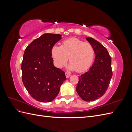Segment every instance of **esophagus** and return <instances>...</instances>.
<instances>
[{
  "mask_svg": "<svg viewBox=\"0 0 132 132\" xmlns=\"http://www.w3.org/2000/svg\"><path fill=\"white\" fill-rule=\"evenodd\" d=\"M70 75H71L70 74H69V73H65V76H66V78H69Z\"/></svg>",
  "mask_w": 132,
  "mask_h": 132,
  "instance_id": "obj_1",
  "label": "esophagus"
}]
</instances>
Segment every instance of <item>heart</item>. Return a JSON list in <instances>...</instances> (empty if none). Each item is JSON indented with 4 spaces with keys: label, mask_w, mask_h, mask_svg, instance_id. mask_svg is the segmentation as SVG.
<instances>
[{
    "label": "heart",
    "mask_w": 132,
    "mask_h": 132,
    "mask_svg": "<svg viewBox=\"0 0 132 132\" xmlns=\"http://www.w3.org/2000/svg\"><path fill=\"white\" fill-rule=\"evenodd\" d=\"M51 55L57 67L64 65L69 58V68L80 73L88 69L93 64L95 51L90 43L72 37L64 40L61 46L54 45Z\"/></svg>",
    "instance_id": "1"
}]
</instances>
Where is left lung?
I'll return each instance as SVG.
<instances>
[{"instance_id":"left-lung-1","label":"left lung","mask_w":132,"mask_h":132,"mask_svg":"<svg viewBox=\"0 0 132 132\" xmlns=\"http://www.w3.org/2000/svg\"><path fill=\"white\" fill-rule=\"evenodd\" d=\"M86 39L94 48L95 59L89 70L80 76L76 90L83 100L93 101L105 94L113 73L111 57L107 49L92 37Z\"/></svg>"}]
</instances>
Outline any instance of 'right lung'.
<instances>
[{
    "label": "right lung",
    "mask_w": 132,
    "mask_h": 132,
    "mask_svg": "<svg viewBox=\"0 0 132 132\" xmlns=\"http://www.w3.org/2000/svg\"><path fill=\"white\" fill-rule=\"evenodd\" d=\"M61 39L59 34H45L25 50L21 64L22 80L35 100L50 102L57 97L66 79L64 71L55 67L51 49Z\"/></svg>",
    "instance_id": "obj_1"
}]
</instances>
